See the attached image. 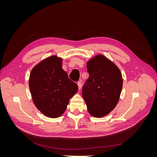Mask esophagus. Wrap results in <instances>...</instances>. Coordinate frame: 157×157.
<instances>
[{
	"label": "esophagus",
	"mask_w": 157,
	"mask_h": 157,
	"mask_svg": "<svg viewBox=\"0 0 157 157\" xmlns=\"http://www.w3.org/2000/svg\"><path fill=\"white\" fill-rule=\"evenodd\" d=\"M77 85H78V90H80V88H81V82H78L77 83Z\"/></svg>",
	"instance_id": "1"
}]
</instances>
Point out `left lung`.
<instances>
[{"instance_id": "1", "label": "left lung", "mask_w": 157, "mask_h": 157, "mask_svg": "<svg viewBox=\"0 0 157 157\" xmlns=\"http://www.w3.org/2000/svg\"><path fill=\"white\" fill-rule=\"evenodd\" d=\"M89 77L82 88L88 111L95 117L105 116L119 100L122 88L121 71L105 56L98 55L87 63Z\"/></svg>"}]
</instances>
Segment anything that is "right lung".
Listing matches in <instances>:
<instances>
[{"instance_id": "1", "label": "right lung", "mask_w": 157, "mask_h": 157, "mask_svg": "<svg viewBox=\"0 0 157 157\" xmlns=\"http://www.w3.org/2000/svg\"><path fill=\"white\" fill-rule=\"evenodd\" d=\"M29 88L37 109L47 117L57 118L65 111L78 86L62 69V59L54 56L33 69Z\"/></svg>"}]
</instances>
